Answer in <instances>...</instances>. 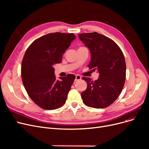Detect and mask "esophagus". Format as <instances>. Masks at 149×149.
<instances>
[{"label":"esophagus","instance_id":"obj_1","mask_svg":"<svg viewBox=\"0 0 149 149\" xmlns=\"http://www.w3.org/2000/svg\"><path fill=\"white\" fill-rule=\"evenodd\" d=\"M81 79V77L80 75H76V76H75V81L80 80Z\"/></svg>","mask_w":149,"mask_h":149}]
</instances>
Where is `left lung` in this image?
<instances>
[{"label":"left lung","instance_id":"8db88e82","mask_svg":"<svg viewBox=\"0 0 149 149\" xmlns=\"http://www.w3.org/2000/svg\"><path fill=\"white\" fill-rule=\"evenodd\" d=\"M81 42L89 49L91 59L88 67L97 70L98 80L83 77L87 89L81 93L87 106L100 109L112 104L121 93L126 80V65L123 53L114 41L93 32L79 34Z\"/></svg>","mask_w":149,"mask_h":149}]
</instances>
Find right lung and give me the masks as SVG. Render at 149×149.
Masks as SVG:
<instances>
[{"instance_id":"obj_1","label":"right lung","mask_w":149,"mask_h":149,"mask_svg":"<svg viewBox=\"0 0 149 149\" xmlns=\"http://www.w3.org/2000/svg\"><path fill=\"white\" fill-rule=\"evenodd\" d=\"M75 38L72 33H49L36 39L26 51L22 62V82L31 99L43 109L54 110L66 103L75 76L68 74L58 80L54 65L61 62Z\"/></svg>"}]
</instances>
